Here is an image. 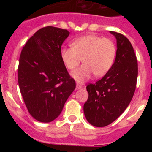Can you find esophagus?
<instances>
[{"instance_id":"esophagus-1","label":"esophagus","mask_w":152,"mask_h":152,"mask_svg":"<svg viewBox=\"0 0 152 152\" xmlns=\"http://www.w3.org/2000/svg\"><path fill=\"white\" fill-rule=\"evenodd\" d=\"M82 88H83L82 85H80V84H77V85H76V90L82 89Z\"/></svg>"}]
</instances>
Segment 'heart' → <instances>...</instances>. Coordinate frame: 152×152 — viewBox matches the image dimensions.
I'll use <instances>...</instances> for the list:
<instances>
[{"label": "heart", "instance_id": "obj_1", "mask_svg": "<svg viewBox=\"0 0 152 152\" xmlns=\"http://www.w3.org/2000/svg\"><path fill=\"white\" fill-rule=\"evenodd\" d=\"M116 49L113 42L96 35H86L72 42V48H62L60 56L68 69L74 70L83 61L84 64L72 73L78 82H84L94 74L96 77L105 75L112 67Z\"/></svg>", "mask_w": 152, "mask_h": 152}]
</instances>
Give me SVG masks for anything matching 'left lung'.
<instances>
[{"mask_svg":"<svg viewBox=\"0 0 152 152\" xmlns=\"http://www.w3.org/2000/svg\"><path fill=\"white\" fill-rule=\"evenodd\" d=\"M110 33L117 44L115 61L100 80L87 86L88 99L84 113L88 123L96 127L115 121L129 106L136 87L138 63L133 47L121 33Z\"/></svg>","mask_w":152,"mask_h":152,"instance_id":"left-lung-1","label":"left lung"}]
</instances>
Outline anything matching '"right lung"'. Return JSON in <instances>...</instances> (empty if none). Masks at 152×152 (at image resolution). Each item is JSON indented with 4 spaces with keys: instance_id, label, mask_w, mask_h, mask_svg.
<instances>
[{
    "instance_id": "add662e5",
    "label": "right lung",
    "mask_w": 152,
    "mask_h": 152,
    "mask_svg": "<svg viewBox=\"0 0 152 152\" xmlns=\"http://www.w3.org/2000/svg\"><path fill=\"white\" fill-rule=\"evenodd\" d=\"M67 29L45 26L29 39L21 52L18 83L29 114L41 123L53 121L75 89L60 56Z\"/></svg>"
}]
</instances>
